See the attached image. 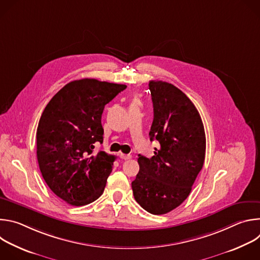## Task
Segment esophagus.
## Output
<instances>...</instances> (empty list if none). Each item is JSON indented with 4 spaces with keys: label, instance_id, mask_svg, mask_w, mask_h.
I'll return each instance as SVG.
<instances>
[{
    "label": "esophagus",
    "instance_id": "1",
    "mask_svg": "<svg viewBox=\"0 0 260 260\" xmlns=\"http://www.w3.org/2000/svg\"><path fill=\"white\" fill-rule=\"evenodd\" d=\"M119 157H120L121 159L127 160V159H131V158H132V155H129V154H124V153H119Z\"/></svg>",
    "mask_w": 260,
    "mask_h": 260
}]
</instances>
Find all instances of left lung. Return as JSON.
I'll return each mask as SVG.
<instances>
[{
  "instance_id": "8db88e82",
  "label": "left lung",
  "mask_w": 260,
  "mask_h": 260,
  "mask_svg": "<svg viewBox=\"0 0 260 260\" xmlns=\"http://www.w3.org/2000/svg\"><path fill=\"white\" fill-rule=\"evenodd\" d=\"M153 122L150 140L159 148L147 158L139 154L140 171L132 182L135 200L147 212L161 215L187 199L206 153L204 124L193 103L179 88L150 81Z\"/></svg>"
}]
</instances>
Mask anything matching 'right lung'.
I'll return each mask as SVG.
<instances>
[{"label": "right lung", "instance_id": "add662e5", "mask_svg": "<svg viewBox=\"0 0 260 260\" xmlns=\"http://www.w3.org/2000/svg\"><path fill=\"white\" fill-rule=\"evenodd\" d=\"M126 85L80 79L66 84L47 104L37 128V158L49 188L72 206H84L104 192L114 155L93 153L103 143L105 106Z\"/></svg>", "mask_w": 260, "mask_h": 260}]
</instances>
